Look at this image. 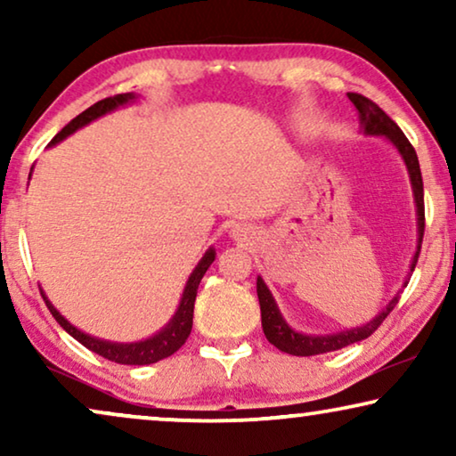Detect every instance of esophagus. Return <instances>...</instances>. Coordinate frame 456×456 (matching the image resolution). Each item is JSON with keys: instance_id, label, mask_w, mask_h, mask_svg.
Returning <instances> with one entry per match:
<instances>
[{"instance_id": "1", "label": "esophagus", "mask_w": 456, "mask_h": 456, "mask_svg": "<svg viewBox=\"0 0 456 456\" xmlns=\"http://www.w3.org/2000/svg\"><path fill=\"white\" fill-rule=\"evenodd\" d=\"M232 232H234L236 239H242V236H247V230L245 228H236V230H232Z\"/></svg>"}]
</instances>
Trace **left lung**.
<instances>
[{"label": "left lung", "instance_id": "left-lung-1", "mask_svg": "<svg viewBox=\"0 0 456 456\" xmlns=\"http://www.w3.org/2000/svg\"><path fill=\"white\" fill-rule=\"evenodd\" d=\"M348 99L353 102L354 110L359 111L361 133L365 136H384L386 141L392 142V147L396 149L398 155H401L404 161V166H407L417 211V251L413 255V259H411V276L417 265V257H419L423 230H426V209H423V180L419 170V159H417L415 149L409 142L407 136L403 134V130L396 126V122L392 120L390 116H386V111L382 108H378L371 99L359 95V93H348ZM409 276L404 280L403 286L409 284ZM257 297L261 307V328H264L265 338L282 353L295 354V357H311V354L338 351V348H345L348 345H353V342L365 340L367 336H371L379 326H382V322L388 317L390 311L396 307L398 298H401V290L396 292L395 298H392L371 322L334 334H305L292 330L289 323H286L282 314H280L276 298L272 297L270 289H267V284L261 276H257Z\"/></svg>", "mask_w": 456, "mask_h": 456}]
</instances>
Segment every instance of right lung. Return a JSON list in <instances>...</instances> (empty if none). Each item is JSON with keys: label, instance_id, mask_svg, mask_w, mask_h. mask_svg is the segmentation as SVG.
Listing matches in <instances>:
<instances>
[{"label": "right lung", "instance_id": "1", "mask_svg": "<svg viewBox=\"0 0 456 456\" xmlns=\"http://www.w3.org/2000/svg\"><path fill=\"white\" fill-rule=\"evenodd\" d=\"M134 99H136L134 93H122V95H114V97L102 99V102L93 103L89 110H85L83 114H78L72 122H68L66 126L53 136L52 142H49V147L58 145L60 141L66 139V136L77 133L78 128L86 126V124L97 120V118L110 114V111L122 108V105L133 103ZM30 172H33V167H30ZM214 259H216V248L209 247L201 257V261L197 264L195 270H192L189 280H186L184 292H183V297H180L178 309H176V314L172 315V320L167 322L166 326L159 330V332H155L153 336H149V338L139 340V342H111V340L97 338V336L85 334L83 330L72 326V323L53 307L52 301L45 297V292H43V289H41V297H43V301H45L47 309L52 311L55 322H58L60 326L72 336V338H77L80 345L89 348V351L102 354V357L114 361V363H120V365L158 363V361L170 357V354L176 353L178 348L184 345L186 338H189V334L192 330V309H195L199 282H201V278L205 276V272H208V267L214 264Z\"/></svg>", "mask_w": 456, "mask_h": 456}]
</instances>
